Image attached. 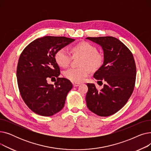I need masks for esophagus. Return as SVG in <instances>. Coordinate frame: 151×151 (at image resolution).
<instances>
[{
  "instance_id": "obj_1",
  "label": "esophagus",
  "mask_w": 151,
  "mask_h": 151,
  "mask_svg": "<svg viewBox=\"0 0 151 151\" xmlns=\"http://www.w3.org/2000/svg\"><path fill=\"white\" fill-rule=\"evenodd\" d=\"M73 85L74 87H77L78 86L80 85V83H73Z\"/></svg>"
}]
</instances>
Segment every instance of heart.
<instances>
[{
  "label": "heart",
  "mask_w": 151,
  "mask_h": 151,
  "mask_svg": "<svg viewBox=\"0 0 151 151\" xmlns=\"http://www.w3.org/2000/svg\"><path fill=\"white\" fill-rule=\"evenodd\" d=\"M71 51L74 56L80 55L83 58L81 62V68H70L65 70L63 75L68 80L80 83L90 74L91 70H96L100 68L104 61L103 55L97 52V48L92 44L81 42L71 47ZM71 56L65 48L59 49L55 54V60L58 64L62 67H67L69 65Z\"/></svg>",
  "instance_id": "heart-1"
}]
</instances>
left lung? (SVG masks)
<instances>
[{"label":"left lung","instance_id":"obj_1","mask_svg":"<svg viewBox=\"0 0 151 151\" xmlns=\"http://www.w3.org/2000/svg\"><path fill=\"white\" fill-rule=\"evenodd\" d=\"M99 45L104 51V63L93 77L99 85L88 83L86 101L89 109L102 117L113 115L127 102L133 91L137 69L132 52L119 40L113 37H88ZM101 84H100L99 83Z\"/></svg>","mask_w":151,"mask_h":151}]
</instances>
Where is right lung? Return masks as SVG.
<instances>
[{"label":"right lung","mask_w":151,"mask_h":151,"mask_svg":"<svg viewBox=\"0 0 151 151\" xmlns=\"http://www.w3.org/2000/svg\"><path fill=\"white\" fill-rule=\"evenodd\" d=\"M75 40L45 36L32 42L21 54L17 70L18 88L24 101L35 113L51 116L64 106L73 85L67 79L59 77L60 68L55 54ZM49 77L57 78L54 85L47 83Z\"/></svg>","instance_id":"obj_1"}]
</instances>
